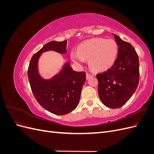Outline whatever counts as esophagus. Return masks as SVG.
I'll return each mask as SVG.
<instances>
[{"instance_id":"obj_1","label":"esophagus","mask_w":154,"mask_h":154,"mask_svg":"<svg viewBox=\"0 0 154 154\" xmlns=\"http://www.w3.org/2000/svg\"><path fill=\"white\" fill-rule=\"evenodd\" d=\"M91 76H92V75L90 73H87L86 74V78H87V80H88V79H89Z\"/></svg>"}]
</instances>
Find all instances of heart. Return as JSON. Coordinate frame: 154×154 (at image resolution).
<instances>
[{
    "label": "heart",
    "mask_w": 154,
    "mask_h": 154,
    "mask_svg": "<svg viewBox=\"0 0 154 154\" xmlns=\"http://www.w3.org/2000/svg\"><path fill=\"white\" fill-rule=\"evenodd\" d=\"M118 53V48L115 40L96 38L79 45L77 52L72 51L71 53V58L78 64L89 60V66L94 71L102 72L113 66Z\"/></svg>",
    "instance_id": "obj_1"
}]
</instances>
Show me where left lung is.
Masks as SVG:
<instances>
[{
    "instance_id": "1",
    "label": "left lung",
    "mask_w": 154,
    "mask_h": 154,
    "mask_svg": "<svg viewBox=\"0 0 154 154\" xmlns=\"http://www.w3.org/2000/svg\"><path fill=\"white\" fill-rule=\"evenodd\" d=\"M118 45V57L112 67L96 75L101 101L110 109H118L127 102L138 86L139 63L133 46L112 33Z\"/></svg>"
}]
</instances>
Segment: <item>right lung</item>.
Wrapping results in <instances>:
<instances>
[{
    "label": "right lung",
    "mask_w": 154,
    "mask_h": 154,
    "mask_svg": "<svg viewBox=\"0 0 154 154\" xmlns=\"http://www.w3.org/2000/svg\"><path fill=\"white\" fill-rule=\"evenodd\" d=\"M67 40L51 41L32 57L28 68L31 90L38 103L50 112L65 115L76 108L80 99L85 72H76L69 61L64 63L60 72L50 79H45L38 71V62L43 53L53 51L60 54L67 52Z\"/></svg>",
    "instance_id": "right-lung-1"
}]
</instances>
